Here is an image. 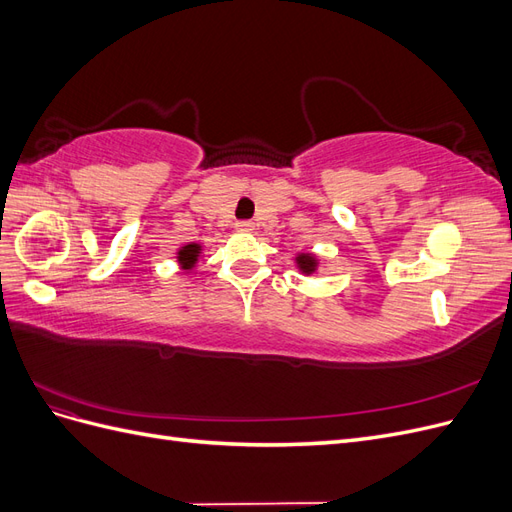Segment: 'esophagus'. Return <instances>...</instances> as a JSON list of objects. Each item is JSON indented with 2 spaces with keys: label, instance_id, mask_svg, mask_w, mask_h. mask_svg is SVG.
Masks as SVG:
<instances>
[{
  "label": "esophagus",
  "instance_id": "34e87169",
  "mask_svg": "<svg viewBox=\"0 0 512 512\" xmlns=\"http://www.w3.org/2000/svg\"><path fill=\"white\" fill-rule=\"evenodd\" d=\"M235 228H237V230H241V232H252V230H254V222H250V220H241V222H237V224H235Z\"/></svg>",
  "mask_w": 512,
  "mask_h": 512
}]
</instances>
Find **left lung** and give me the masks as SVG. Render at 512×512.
<instances>
[{"instance_id":"left-lung-1","label":"left lung","mask_w":512,"mask_h":512,"mask_svg":"<svg viewBox=\"0 0 512 512\" xmlns=\"http://www.w3.org/2000/svg\"><path fill=\"white\" fill-rule=\"evenodd\" d=\"M297 262H299L301 271H305V273H312V271L316 269V258H314L312 254H301V256H297Z\"/></svg>"}]
</instances>
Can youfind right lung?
I'll return each instance as SVG.
<instances>
[{
  "mask_svg": "<svg viewBox=\"0 0 512 512\" xmlns=\"http://www.w3.org/2000/svg\"><path fill=\"white\" fill-rule=\"evenodd\" d=\"M198 254H200V245L190 243V245L181 247L177 258H179V262L183 265V269H192V267H194V262H196V258H198Z\"/></svg>",
  "mask_w": 512,
  "mask_h": 512,
  "instance_id": "obj_1",
  "label": "right lung"
}]
</instances>
